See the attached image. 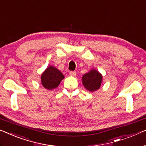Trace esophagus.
<instances>
[{
	"instance_id": "1",
	"label": "esophagus",
	"mask_w": 146,
	"mask_h": 146,
	"mask_svg": "<svg viewBox=\"0 0 146 146\" xmlns=\"http://www.w3.org/2000/svg\"><path fill=\"white\" fill-rule=\"evenodd\" d=\"M69 74L71 77H75L76 75H77V73H76V71H70Z\"/></svg>"
}]
</instances>
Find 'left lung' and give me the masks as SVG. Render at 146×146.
Returning a JSON list of instances; mask_svg holds the SVG:
<instances>
[{
    "label": "left lung",
    "mask_w": 146,
    "mask_h": 146,
    "mask_svg": "<svg viewBox=\"0 0 146 146\" xmlns=\"http://www.w3.org/2000/svg\"><path fill=\"white\" fill-rule=\"evenodd\" d=\"M102 77L100 73L93 69L82 76V82L86 90L90 92H94L100 88Z\"/></svg>",
    "instance_id": "8db88e82"
}]
</instances>
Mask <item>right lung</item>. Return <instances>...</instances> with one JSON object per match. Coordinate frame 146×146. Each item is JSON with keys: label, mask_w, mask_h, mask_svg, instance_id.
<instances>
[{"label": "right lung", "mask_w": 146, "mask_h": 146, "mask_svg": "<svg viewBox=\"0 0 146 146\" xmlns=\"http://www.w3.org/2000/svg\"><path fill=\"white\" fill-rule=\"evenodd\" d=\"M41 84L47 90H53L59 86L64 75L55 67L50 66L41 75Z\"/></svg>", "instance_id": "obj_1"}]
</instances>
